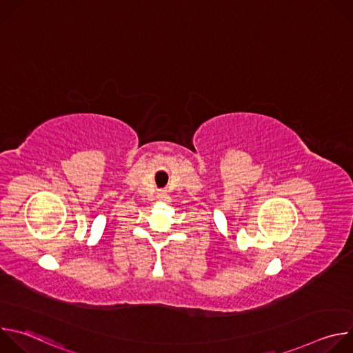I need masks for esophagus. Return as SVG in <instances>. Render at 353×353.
I'll list each match as a JSON object with an SVG mask.
<instances>
[{"label":"esophagus","instance_id":"esophagus-1","mask_svg":"<svg viewBox=\"0 0 353 353\" xmlns=\"http://www.w3.org/2000/svg\"><path fill=\"white\" fill-rule=\"evenodd\" d=\"M162 195H163V194H162Z\"/></svg>","mask_w":353,"mask_h":353}]
</instances>
